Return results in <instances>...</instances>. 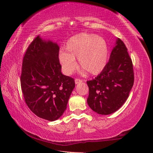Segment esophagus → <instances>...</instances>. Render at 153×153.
<instances>
[{"mask_svg":"<svg viewBox=\"0 0 153 153\" xmlns=\"http://www.w3.org/2000/svg\"><path fill=\"white\" fill-rule=\"evenodd\" d=\"M83 82V80L81 79H79V78H76L75 79V83H76V84H79V83H82Z\"/></svg>","mask_w":153,"mask_h":153,"instance_id":"esophagus-1","label":"esophagus"}]
</instances>
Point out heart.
Here are the masks:
<instances>
[{
	"label": "heart",
	"mask_w": 153,
	"mask_h": 153,
	"mask_svg": "<svg viewBox=\"0 0 153 153\" xmlns=\"http://www.w3.org/2000/svg\"><path fill=\"white\" fill-rule=\"evenodd\" d=\"M65 51L59 53V60L64 73L71 75L77 68L76 59L81 67L91 74L100 73L108 61V46L105 39L92 33H80L67 41Z\"/></svg>",
	"instance_id": "heart-1"
}]
</instances>
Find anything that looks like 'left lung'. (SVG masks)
I'll return each mask as SVG.
<instances>
[{
    "instance_id": "1",
    "label": "left lung",
    "mask_w": 153,
    "mask_h": 153,
    "mask_svg": "<svg viewBox=\"0 0 153 153\" xmlns=\"http://www.w3.org/2000/svg\"><path fill=\"white\" fill-rule=\"evenodd\" d=\"M134 82L132 61L125 44L118 38L101 73L94 79L87 81L88 104L100 115L115 112L128 98Z\"/></svg>"
}]
</instances>
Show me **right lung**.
Wrapping results in <instances>:
<instances>
[{
  "label": "right lung",
  "instance_id": "add662e5",
  "mask_svg": "<svg viewBox=\"0 0 153 153\" xmlns=\"http://www.w3.org/2000/svg\"><path fill=\"white\" fill-rule=\"evenodd\" d=\"M59 46L39 36L23 59L20 82L27 107L36 116L55 121L63 115L75 87L74 79L61 73Z\"/></svg>",
  "mask_w": 153,
  "mask_h": 153
}]
</instances>
